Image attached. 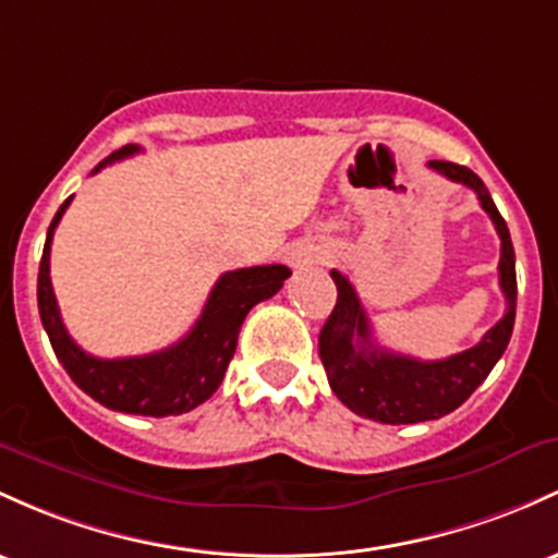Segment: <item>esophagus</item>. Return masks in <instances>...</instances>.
<instances>
[{
    "label": "esophagus",
    "mask_w": 558,
    "mask_h": 558,
    "mask_svg": "<svg viewBox=\"0 0 558 558\" xmlns=\"http://www.w3.org/2000/svg\"><path fill=\"white\" fill-rule=\"evenodd\" d=\"M286 259H289L291 267H307V265H312V262H315V254H312V248L302 246V243H296V246L289 248Z\"/></svg>",
    "instance_id": "34e87169"
}]
</instances>
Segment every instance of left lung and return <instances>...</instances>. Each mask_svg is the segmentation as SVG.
Segmentation results:
<instances>
[{"mask_svg":"<svg viewBox=\"0 0 558 558\" xmlns=\"http://www.w3.org/2000/svg\"><path fill=\"white\" fill-rule=\"evenodd\" d=\"M452 182L471 187L482 209L489 214L500 235V291L506 296V315L482 336L480 344L445 360H415L389 352L373 341L371 320L360 304L357 291L339 269H330L336 291V307L320 330V360L328 384L352 413L378 424H418L442 418L474 395L504 357L517 317V262L511 235L498 206L489 198L485 182L474 171L452 161H428Z\"/></svg>","mask_w":558,"mask_h":558,"instance_id":"left-lung-1","label":"left lung"}]
</instances>
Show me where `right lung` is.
<instances>
[{
	"mask_svg": "<svg viewBox=\"0 0 558 558\" xmlns=\"http://www.w3.org/2000/svg\"><path fill=\"white\" fill-rule=\"evenodd\" d=\"M132 153H140L137 145L116 150L106 161L97 163L95 171L121 161ZM71 198H65V204L54 214L50 230H47L45 251H41L39 262V286H36L41 326L50 336L58 360L78 389L87 391L100 405L119 410V413L163 418V415H180L198 408L222 384L248 310L275 296L283 280L291 275V269L283 265H262L225 272L214 283L209 302H206L195 326L177 344L161 349V352L140 354V357H95V354L84 352L65 330L50 280L52 235L60 217L69 209Z\"/></svg>",
	"mask_w": 558,
	"mask_h": 558,
	"instance_id": "add662e5",
	"label": "right lung"
}]
</instances>
